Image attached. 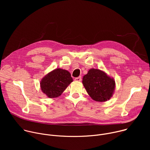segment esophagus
Returning a JSON list of instances; mask_svg holds the SVG:
<instances>
[{
	"mask_svg": "<svg viewBox=\"0 0 150 150\" xmlns=\"http://www.w3.org/2000/svg\"><path fill=\"white\" fill-rule=\"evenodd\" d=\"M75 81H78V82H80V81H81V76H79V77L75 78Z\"/></svg>",
	"mask_w": 150,
	"mask_h": 150,
	"instance_id": "obj_1",
	"label": "esophagus"
}]
</instances>
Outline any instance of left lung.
I'll return each mask as SVG.
<instances>
[{"label":"left lung","instance_id":"8db88e82","mask_svg":"<svg viewBox=\"0 0 150 150\" xmlns=\"http://www.w3.org/2000/svg\"><path fill=\"white\" fill-rule=\"evenodd\" d=\"M82 79L85 88L94 100L103 102L112 96L115 88V81L104 72L91 69Z\"/></svg>","mask_w":150,"mask_h":150}]
</instances>
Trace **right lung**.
<instances>
[{"label":"right lung","mask_w":150,"mask_h":150,"mask_svg":"<svg viewBox=\"0 0 150 150\" xmlns=\"http://www.w3.org/2000/svg\"><path fill=\"white\" fill-rule=\"evenodd\" d=\"M72 81L68 71L59 68L42 78L40 86L42 91L48 97L54 98L60 96Z\"/></svg>","instance_id":"add662e5"}]
</instances>
